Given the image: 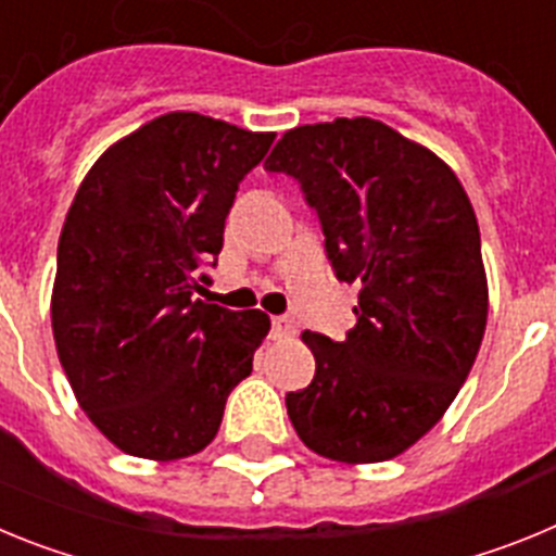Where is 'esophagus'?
<instances>
[{
	"label": "esophagus",
	"mask_w": 556,
	"mask_h": 556,
	"mask_svg": "<svg viewBox=\"0 0 556 556\" xmlns=\"http://www.w3.org/2000/svg\"><path fill=\"white\" fill-rule=\"evenodd\" d=\"M273 331L275 337H292L298 326H294L292 317H273Z\"/></svg>",
	"instance_id": "obj_1"
}]
</instances>
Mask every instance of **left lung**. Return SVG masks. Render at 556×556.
Masks as SVG:
<instances>
[{
	"instance_id": "obj_1",
	"label": "left lung",
	"mask_w": 556,
	"mask_h": 556,
	"mask_svg": "<svg viewBox=\"0 0 556 556\" xmlns=\"http://www.w3.org/2000/svg\"><path fill=\"white\" fill-rule=\"evenodd\" d=\"M264 166L301 180L337 278L358 287L342 342L301 333L317 370L287 395L289 420L326 459L404 454L454 404L488 326L468 191L429 147L370 116L292 127Z\"/></svg>"
}]
</instances>
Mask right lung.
Segmentation results:
<instances>
[{
    "mask_svg": "<svg viewBox=\"0 0 556 556\" xmlns=\"http://www.w3.org/2000/svg\"><path fill=\"white\" fill-rule=\"evenodd\" d=\"M275 132L172 111L108 147L58 242L52 333L77 404L108 443L172 462L217 437L269 333L258 308L205 303L239 180Z\"/></svg>",
    "mask_w": 556,
    "mask_h": 556,
    "instance_id": "right-lung-1",
    "label": "right lung"
}]
</instances>
